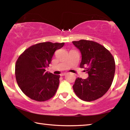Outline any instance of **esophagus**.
<instances>
[{"label":"esophagus","mask_w":130,"mask_h":130,"mask_svg":"<svg viewBox=\"0 0 130 130\" xmlns=\"http://www.w3.org/2000/svg\"><path fill=\"white\" fill-rule=\"evenodd\" d=\"M67 74V73H61V74H60V76H65V74Z\"/></svg>","instance_id":"34e87169"}]
</instances>
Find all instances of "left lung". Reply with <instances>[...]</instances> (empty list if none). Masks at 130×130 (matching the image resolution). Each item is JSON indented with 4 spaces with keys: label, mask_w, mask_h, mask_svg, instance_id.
Returning a JSON list of instances; mask_svg holds the SVG:
<instances>
[{
    "label": "left lung",
    "mask_w": 130,
    "mask_h": 130,
    "mask_svg": "<svg viewBox=\"0 0 130 130\" xmlns=\"http://www.w3.org/2000/svg\"><path fill=\"white\" fill-rule=\"evenodd\" d=\"M72 42L82 55L80 67L85 68L89 75L86 79H76L73 85L74 93L85 102L98 99L106 93L112 83L115 72L113 57L96 42L81 39Z\"/></svg>",
    "instance_id": "1"
}]
</instances>
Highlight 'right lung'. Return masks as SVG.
I'll return each mask as SVG.
<instances>
[{
  "instance_id": "1",
  "label": "right lung",
  "mask_w": 130,
  "mask_h": 130,
  "mask_svg": "<svg viewBox=\"0 0 130 130\" xmlns=\"http://www.w3.org/2000/svg\"><path fill=\"white\" fill-rule=\"evenodd\" d=\"M65 43L50 42L35 44L26 49L18 58L15 74L18 85L24 93L37 102L49 100L56 94L60 75L46 72L56 50Z\"/></svg>"
}]
</instances>
